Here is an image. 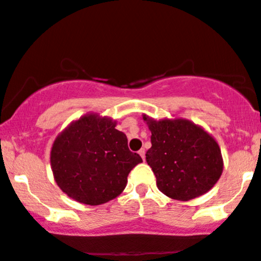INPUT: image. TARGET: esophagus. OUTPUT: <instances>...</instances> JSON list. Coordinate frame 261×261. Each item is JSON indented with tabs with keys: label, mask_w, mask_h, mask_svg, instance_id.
Here are the masks:
<instances>
[{
	"label": "esophagus",
	"mask_w": 261,
	"mask_h": 261,
	"mask_svg": "<svg viewBox=\"0 0 261 261\" xmlns=\"http://www.w3.org/2000/svg\"><path fill=\"white\" fill-rule=\"evenodd\" d=\"M139 154L141 155V157H142V160H143V161L146 160V155H145V154H146V151H145V149H143V148H141L140 151H139Z\"/></svg>",
	"instance_id": "34e87169"
}]
</instances>
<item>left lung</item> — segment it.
I'll list each match as a JSON object with an SVG mask.
<instances>
[{
    "label": "left lung",
    "instance_id": "1",
    "mask_svg": "<svg viewBox=\"0 0 261 261\" xmlns=\"http://www.w3.org/2000/svg\"><path fill=\"white\" fill-rule=\"evenodd\" d=\"M143 120L152 134L146 161L164 195L188 201L216 184L223 161L220 146L211 135L185 119L155 121L143 115Z\"/></svg>",
    "mask_w": 261,
    "mask_h": 261
}]
</instances>
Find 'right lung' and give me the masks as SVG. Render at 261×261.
Wrapping results in <instances>:
<instances>
[{"instance_id": "obj_1", "label": "right lung", "mask_w": 261, "mask_h": 261, "mask_svg": "<svg viewBox=\"0 0 261 261\" xmlns=\"http://www.w3.org/2000/svg\"><path fill=\"white\" fill-rule=\"evenodd\" d=\"M115 126L110 118L91 113L71 122L54 141V178L71 199L92 206L115 199L126 187L131 169L142 162Z\"/></svg>"}]
</instances>
